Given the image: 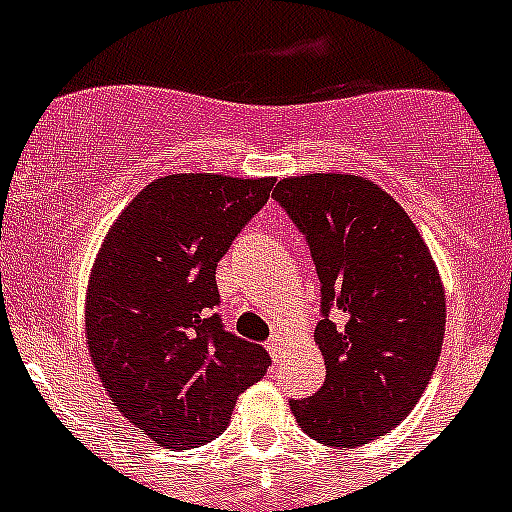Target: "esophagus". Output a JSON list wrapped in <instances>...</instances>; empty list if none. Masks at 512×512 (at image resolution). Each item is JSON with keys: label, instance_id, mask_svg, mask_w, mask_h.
<instances>
[{"label": "esophagus", "instance_id": "esophagus-1", "mask_svg": "<svg viewBox=\"0 0 512 512\" xmlns=\"http://www.w3.org/2000/svg\"><path fill=\"white\" fill-rule=\"evenodd\" d=\"M266 351H269V356H271V361H274V364H279V361H282V338H269V341H266Z\"/></svg>", "mask_w": 512, "mask_h": 512}]
</instances>
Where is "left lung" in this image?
Here are the masks:
<instances>
[{"label":"left lung","mask_w":512,"mask_h":512,"mask_svg":"<svg viewBox=\"0 0 512 512\" xmlns=\"http://www.w3.org/2000/svg\"><path fill=\"white\" fill-rule=\"evenodd\" d=\"M305 235L320 279L315 343L325 382L289 400L325 446H361L390 433L433 377L446 295L428 246L390 194L351 174L282 179L271 194Z\"/></svg>","instance_id":"obj_1"}]
</instances>
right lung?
Wrapping results in <instances>:
<instances>
[{"label": "right lung", "instance_id": "1", "mask_svg": "<svg viewBox=\"0 0 512 512\" xmlns=\"http://www.w3.org/2000/svg\"><path fill=\"white\" fill-rule=\"evenodd\" d=\"M274 179L169 174L135 194L112 225L87 289V338L104 390L166 449L225 431L259 382L264 346L225 330L215 269Z\"/></svg>", "mask_w": 512, "mask_h": 512}]
</instances>
